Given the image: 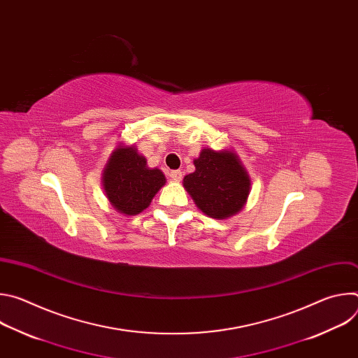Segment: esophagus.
<instances>
[{"label":"esophagus","mask_w":358,"mask_h":358,"mask_svg":"<svg viewBox=\"0 0 358 358\" xmlns=\"http://www.w3.org/2000/svg\"><path fill=\"white\" fill-rule=\"evenodd\" d=\"M170 177H171V180H174V181H181V180H182V171L174 170V171L170 173Z\"/></svg>","instance_id":"obj_1"}]
</instances>
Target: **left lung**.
Wrapping results in <instances>:
<instances>
[{"label":"left lung","mask_w":358,"mask_h":358,"mask_svg":"<svg viewBox=\"0 0 358 358\" xmlns=\"http://www.w3.org/2000/svg\"><path fill=\"white\" fill-rule=\"evenodd\" d=\"M194 166L195 171L184 177V187L203 214L225 220L241 211L250 182L234 152L203 148Z\"/></svg>","instance_id":"obj_1"}]
</instances>
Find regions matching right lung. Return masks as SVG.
<instances>
[{"instance_id":"add662e5","label":"right lung","mask_w":358,"mask_h":358,"mask_svg":"<svg viewBox=\"0 0 358 358\" xmlns=\"http://www.w3.org/2000/svg\"><path fill=\"white\" fill-rule=\"evenodd\" d=\"M164 184V174L159 169H147L145 159L134 147H119L103 174L110 203L126 215H136L145 210Z\"/></svg>"}]
</instances>
